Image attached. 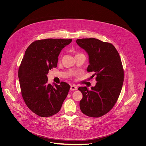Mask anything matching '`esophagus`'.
Listing matches in <instances>:
<instances>
[{
    "instance_id": "esophagus-1",
    "label": "esophagus",
    "mask_w": 146,
    "mask_h": 146,
    "mask_svg": "<svg viewBox=\"0 0 146 146\" xmlns=\"http://www.w3.org/2000/svg\"><path fill=\"white\" fill-rule=\"evenodd\" d=\"M77 89V86H76V85H72L71 86H70V90H76Z\"/></svg>"
}]
</instances>
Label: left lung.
Segmentation results:
<instances>
[{"instance_id":"8db88e82","label":"left lung","mask_w":146,"mask_h":146,"mask_svg":"<svg viewBox=\"0 0 146 146\" xmlns=\"http://www.w3.org/2000/svg\"><path fill=\"white\" fill-rule=\"evenodd\" d=\"M76 44L89 56V72H94L97 83L89 90L79 87L83 94L81 111L91 117H100L110 111L116 103L124 82V70L117 49L111 43L96 38L79 39Z\"/></svg>"}]
</instances>
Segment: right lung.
Here are the masks:
<instances>
[{
	"label": "right lung",
	"mask_w": 146,
	"mask_h": 146,
	"mask_svg": "<svg viewBox=\"0 0 146 146\" xmlns=\"http://www.w3.org/2000/svg\"><path fill=\"white\" fill-rule=\"evenodd\" d=\"M72 39H46L32 42L26 50L19 70L23 98L28 108L42 117L57 113L70 86L65 82L48 83L49 70L56 67L61 50Z\"/></svg>",
	"instance_id": "right-lung-1"
}]
</instances>
